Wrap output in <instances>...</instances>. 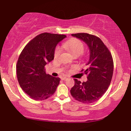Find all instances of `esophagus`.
<instances>
[{"label":"esophagus","mask_w":131,"mask_h":131,"mask_svg":"<svg viewBox=\"0 0 131 131\" xmlns=\"http://www.w3.org/2000/svg\"><path fill=\"white\" fill-rule=\"evenodd\" d=\"M61 79H62V80H66L67 79V77H62Z\"/></svg>","instance_id":"esophagus-1"}]
</instances>
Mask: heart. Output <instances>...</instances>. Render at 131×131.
Here are the masks:
<instances>
[{"label": "heart", "mask_w": 131, "mask_h": 131, "mask_svg": "<svg viewBox=\"0 0 131 131\" xmlns=\"http://www.w3.org/2000/svg\"><path fill=\"white\" fill-rule=\"evenodd\" d=\"M62 47L68 50L73 56H78L81 55L83 53L84 48L83 44L81 41L75 40H71L67 41L62 44ZM61 53V49L59 47H56V50L54 51V57L58 58Z\"/></svg>", "instance_id": "obj_1"}]
</instances>
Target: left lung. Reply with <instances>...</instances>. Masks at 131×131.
Returning a JSON list of instances; mask_svg holds the SVG:
<instances>
[{"mask_svg":"<svg viewBox=\"0 0 131 131\" xmlns=\"http://www.w3.org/2000/svg\"><path fill=\"white\" fill-rule=\"evenodd\" d=\"M72 36L87 45L90 57L84 71L88 74V80L81 83L74 79L75 84L70 90V93L77 101L84 104L96 102L104 95L111 82L113 72L112 54L102 41L95 35L78 33L72 34Z\"/></svg>","mask_w":131,"mask_h":131,"instance_id":"1","label":"left lung"}]
</instances>
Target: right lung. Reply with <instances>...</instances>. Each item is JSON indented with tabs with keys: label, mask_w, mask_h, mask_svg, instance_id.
<instances>
[{
	"label": "right lung",
	"mask_w": 131,
	"mask_h": 131,
	"mask_svg": "<svg viewBox=\"0 0 131 131\" xmlns=\"http://www.w3.org/2000/svg\"><path fill=\"white\" fill-rule=\"evenodd\" d=\"M65 35L42 33L26 45L18 58L16 73L22 90L35 101L50 97L56 91L60 78L47 74L45 66L54 59L56 45Z\"/></svg>",
	"instance_id": "right-lung-1"
}]
</instances>
